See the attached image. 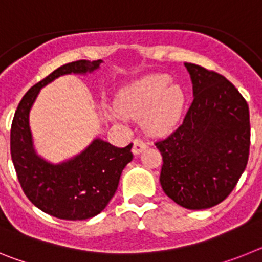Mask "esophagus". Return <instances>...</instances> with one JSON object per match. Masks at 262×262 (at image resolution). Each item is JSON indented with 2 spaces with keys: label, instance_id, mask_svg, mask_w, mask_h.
<instances>
[{
  "label": "esophagus",
  "instance_id": "obj_1",
  "mask_svg": "<svg viewBox=\"0 0 262 262\" xmlns=\"http://www.w3.org/2000/svg\"><path fill=\"white\" fill-rule=\"evenodd\" d=\"M147 148V143L143 142V140H140V139H135L134 140V147H133V154L135 155V156H138L140 152L143 151V149H145Z\"/></svg>",
  "mask_w": 262,
  "mask_h": 262
}]
</instances>
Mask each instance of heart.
I'll list each match as a JSON object with an SVG mask.
<instances>
[{
  "instance_id": "obj_1",
  "label": "heart",
  "mask_w": 262,
  "mask_h": 262,
  "mask_svg": "<svg viewBox=\"0 0 262 262\" xmlns=\"http://www.w3.org/2000/svg\"><path fill=\"white\" fill-rule=\"evenodd\" d=\"M186 93L168 75H151L124 88L118 105L128 115H144V127L154 134L165 133L181 119Z\"/></svg>"
}]
</instances>
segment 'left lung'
Listing matches in <instances>:
<instances>
[{
    "instance_id": "1",
    "label": "left lung",
    "mask_w": 262,
    "mask_h": 262,
    "mask_svg": "<svg viewBox=\"0 0 262 262\" xmlns=\"http://www.w3.org/2000/svg\"><path fill=\"white\" fill-rule=\"evenodd\" d=\"M193 102L182 123L156 143L164 193L189 210L210 209L230 195L248 163V103L219 73L185 62Z\"/></svg>"
}]
</instances>
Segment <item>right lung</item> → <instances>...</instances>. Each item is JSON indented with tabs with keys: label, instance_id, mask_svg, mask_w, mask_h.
<instances>
[{
	"label": "right lung",
	"instance_id": "right-lung-1",
	"mask_svg": "<svg viewBox=\"0 0 262 262\" xmlns=\"http://www.w3.org/2000/svg\"><path fill=\"white\" fill-rule=\"evenodd\" d=\"M102 60H78L53 71L31 88L18 105L10 131V152L22 190L46 214L66 221H84L103 211L117 191L131 148L114 147L96 138L84 151L53 164L36 154L30 129V111L41 88L64 75H88Z\"/></svg>",
	"mask_w": 262,
	"mask_h": 262
}]
</instances>
